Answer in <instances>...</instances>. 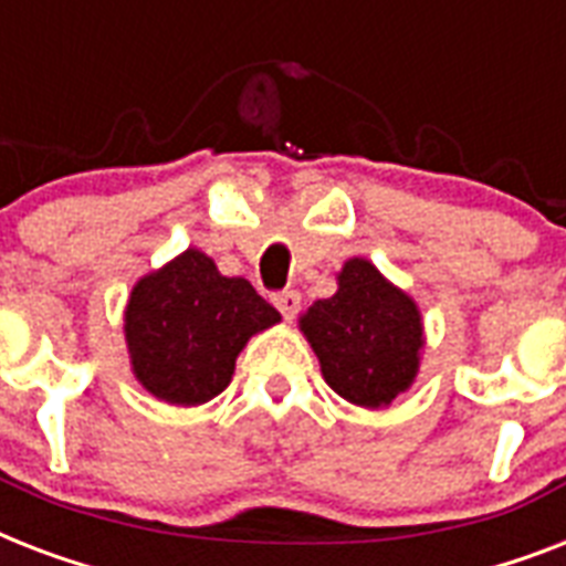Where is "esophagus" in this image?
<instances>
[{"label":"esophagus","mask_w":566,"mask_h":566,"mask_svg":"<svg viewBox=\"0 0 566 566\" xmlns=\"http://www.w3.org/2000/svg\"><path fill=\"white\" fill-rule=\"evenodd\" d=\"M273 305L282 311L284 319H293L302 305V296L296 291H279V293H273Z\"/></svg>","instance_id":"34e87169"}]
</instances>
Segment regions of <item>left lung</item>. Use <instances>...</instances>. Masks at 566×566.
<instances>
[{"label":"left lung","mask_w":566,"mask_h":566,"mask_svg":"<svg viewBox=\"0 0 566 566\" xmlns=\"http://www.w3.org/2000/svg\"><path fill=\"white\" fill-rule=\"evenodd\" d=\"M337 293L300 319L332 390L364 408L390 405L417 376L420 311L364 258L346 261Z\"/></svg>","instance_id":"8db88e82"}]
</instances>
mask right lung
<instances>
[{
  "label": "right lung",
  "instance_id": "add662e5",
  "mask_svg": "<svg viewBox=\"0 0 566 566\" xmlns=\"http://www.w3.org/2000/svg\"><path fill=\"white\" fill-rule=\"evenodd\" d=\"M279 323L247 279H226L199 249L135 284L126 340L140 385L164 402L202 405L231 381L240 349Z\"/></svg>",
  "mask_w": 566,
  "mask_h": 566
}]
</instances>
